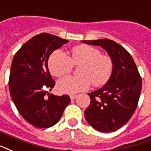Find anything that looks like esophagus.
Instances as JSON below:
<instances>
[{"label": "esophagus", "instance_id": "obj_1", "mask_svg": "<svg viewBox=\"0 0 151 151\" xmlns=\"http://www.w3.org/2000/svg\"><path fill=\"white\" fill-rule=\"evenodd\" d=\"M77 95H70V99L71 100H75L76 98H77Z\"/></svg>", "mask_w": 151, "mask_h": 151}]
</instances>
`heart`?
I'll return each mask as SVG.
<instances>
[{
    "label": "heart",
    "instance_id": "b5f03b06",
    "mask_svg": "<svg viewBox=\"0 0 151 151\" xmlns=\"http://www.w3.org/2000/svg\"><path fill=\"white\" fill-rule=\"evenodd\" d=\"M73 65H81L79 76H66L57 82L58 92L74 94L89 88L90 84L101 86L109 81L114 70L113 60L109 55L88 45H79L71 50V57L62 50L54 51L49 58L48 67L51 74L61 77L70 73Z\"/></svg>",
    "mask_w": 151,
    "mask_h": 151
}]
</instances>
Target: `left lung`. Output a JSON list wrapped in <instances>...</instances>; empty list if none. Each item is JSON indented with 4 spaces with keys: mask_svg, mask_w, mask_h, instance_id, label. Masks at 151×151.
<instances>
[{
    "mask_svg": "<svg viewBox=\"0 0 151 151\" xmlns=\"http://www.w3.org/2000/svg\"><path fill=\"white\" fill-rule=\"evenodd\" d=\"M101 46L112 58V75L102 88L88 93L91 102L85 111L88 124L100 132H116L133 116L139 100L142 78L132 55L113 40H82Z\"/></svg>",
    "mask_w": 151,
    "mask_h": 151,
    "instance_id": "left-lung-1",
    "label": "left lung"
}]
</instances>
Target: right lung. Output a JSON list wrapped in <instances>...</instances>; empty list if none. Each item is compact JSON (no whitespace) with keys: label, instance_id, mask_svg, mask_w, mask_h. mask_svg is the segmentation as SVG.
<instances>
[{"label":"right lung","instance_id":"1","mask_svg":"<svg viewBox=\"0 0 151 151\" xmlns=\"http://www.w3.org/2000/svg\"><path fill=\"white\" fill-rule=\"evenodd\" d=\"M68 42L54 35L41 33L25 42L12 59L9 81L12 100L22 117L35 127L54 126L70 102L68 95L47 93L55 85L48 70L49 57Z\"/></svg>","mask_w":151,"mask_h":151}]
</instances>
